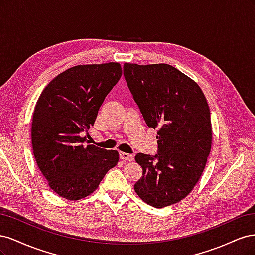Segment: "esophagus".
Wrapping results in <instances>:
<instances>
[{"instance_id":"obj_1","label":"esophagus","mask_w":255,"mask_h":255,"mask_svg":"<svg viewBox=\"0 0 255 255\" xmlns=\"http://www.w3.org/2000/svg\"><path fill=\"white\" fill-rule=\"evenodd\" d=\"M119 156L122 160H128V161H133L134 160V156L132 154H128L126 152H119Z\"/></svg>"}]
</instances>
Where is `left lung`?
I'll use <instances>...</instances> for the list:
<instances>
[{
  "label": "left lung",
  "instance_id": "1",
  "mask_svg": "<svg viewBox=\"0 0 255 255\" xmlns=\"http://www.w3.org/2000/svg\"><path fill=\"white\" fill-rule=\"evenodd\" d=\"M128 86L149 128H158L155 156L138 153L134 189L153 207L180 202L201 177L212 148L211 112L199 85L167 64L126 63Z\"/></svg>",
  "mask_w": 255,
  "mask_h": 255
}]
</instances>
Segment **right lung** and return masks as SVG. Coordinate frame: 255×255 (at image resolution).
Segmentation results:
<instances>
[{
    "mask_svg": "<svg viewBox=\"0 0 255 255\" xmlns=\"http://www.w3.org/2000/svg\"><path fill=\"white\" fill-rule=\"evenodd\" d=\"M122 74L119 63L79 65L55 76L37 100L32 121L36 163L50 188L71 201L92 194L119 153L86 144L83 132Z\"/></svg>",
    "mask_w": 255,
    "mask_h": 255,
    "instance_id": "right-lung-1",
    "label": "right lung"
}]
</instances>
